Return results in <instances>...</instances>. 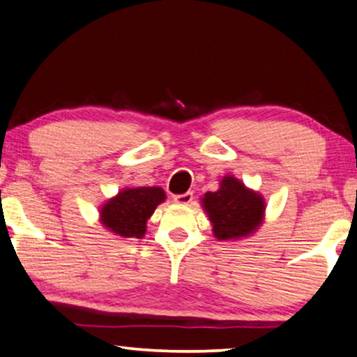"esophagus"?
Segmentation results:
<instances>
[{"label":"esophagus","instance_id":"34e87169","mask_svg":"<svg viewBox=\"0 0 357 357\" xmlns=\"http://www.w3.org/2000/svg\"><path fill=\"white\" fill-rule=\"evenodd\" d=\"M173 200H174V204H178V205H189L190 202L194 200V194L192 192H185V194H181V195H174Z\"/></svg>","mask_w":357,"mask_h":357}]
</instances>
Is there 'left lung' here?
<instances>
[{
  "instance_id": "left-lung-1",
  "label": "left lung",
  "mask_w": 357,
  "mask_h": 357,
  "mask_svg": "<svg viewBox=\"0 0 357 357\" xmlns=\"http://www.w3.org/2000/svg\"><path fill=\"white\" fill-rule=\"evenodd\" d=\"M202 205L210 218L218 241L247 237L257 231L264 220L263 197L229 174L221 179L216 192L205 194Z\"/></svg>"
}]
</instances>
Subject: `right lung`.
I'll list each match as a JSON object with an SVG mask.
<instances>
[{
	"instance_id": "add662e5",
	"label": "right lung",
	"mask_w": 357,
	"mask_h": 357,
	"mask_svg": "<svg viewBox=\"0 0 357 357\" xmlns=\"http://www.w3.org/2000/svg\"><path fill=\"white\" fill-rule=\"evenodd\" d=\"M167 199L162 188H126L100 206V222L115 236L142 238L147 220Z\"/></svg>"
}]
</instances>
